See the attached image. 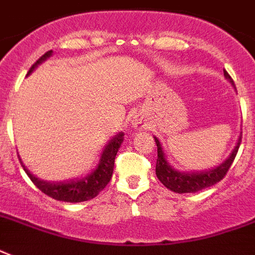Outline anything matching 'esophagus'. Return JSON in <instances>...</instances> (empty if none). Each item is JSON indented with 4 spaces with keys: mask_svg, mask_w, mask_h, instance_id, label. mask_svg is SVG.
<instances>
[{
    "mask_svg": "<svg viewBox=\"0 0 255 255\" xmlns=\"http://www.w3.org/2000/svg\"><path fill=\"white\" fill-rule=\"evenodd\" d=\"M132 127L135 128V129H143L145 127V122L141 116H135L133 119H132Z\"/></svg>",
    "mask_w": 255,
    "mask_h": 255,
    "instance_id": "obj_1",
    "label": "esophagus"
}]
</instances>
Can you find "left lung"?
Segmentation results:
<instances>
[{"mask_svg": "<svg viewBox=\"0 0 255 255\" xmlns=\"http://www.w3.org/2000/svg\"><path fill=\"white\" fill-rule=\"evenodd\" d=\"M224 75L228 81L233 85V79L230 78L226 70H224ZM242 133L238 137V141L236 147L229 155V157L221 163L217 167L212 168L208 170H201V172H180V170L174 169L172 165H169L167 160V156L164 153L161 144L159 139L155 136L156 145H157V160H156V176L159 178L164 186H167L168 189L176 193H196L198 190L205 189L209 186L217 184L221 181L222 178L225 177L228 173L230 165L233 164L234 157L237 155L238 148L241 144Z\"/></svg>", "mask_w": 255, "mask_h": 255, "instance_id": "left-lung-1", "label": "left lung"}]
</instances>
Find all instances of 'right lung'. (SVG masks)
<instances>
[{"instance_id": "add662e5", "label": "right lung", "mask_w": 255, "mask_h": 255, "mask_svg": "<svg viewBox=\"0 0 255 255\" xmlns=\"http://www.w3.org/2000/svg\"><path fill=\"white\" fill-rule=\"evenodd\" d=\"M53 51L50 50L47 53H45L39 59H38L31 69L29 70L27 75L33 73L35 67L38 65H41L42 62H45L47 58L51 57ZM124 140V133L119 132L118 135H115L107 145L104 147L102 155H100V160L96 168L92 170L91 173H88L87 176L78 180H71V181L66 182H49L41 178L35 177L27 168L23 165L21 161L22 167L30 177V180L34 182V185L37 186L38 189L42 190L43 193L47 194L49 197L58 200V201H65V202H82V201H88L91 198L96 197L99 192L106 188L110 180L112 177V172H114V164H115V157L116 153L119 151L120 145L123 143ZM19 157V156H18ZM21 160V159H19Z\"/></svg>"}]
</instances>
